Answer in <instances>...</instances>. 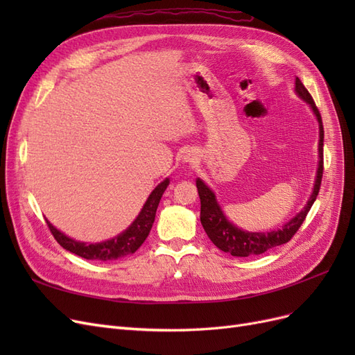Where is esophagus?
<instances>
[{
  "label": "esophagus",
  "instance_id": "34e87169",
  "mask_svg": "<svg viewBox=\"0 0 355 355\" xmlns=\"http://www.w3.org/2000/svg\"><path fill=\"white\" fill-rule=\"evenodd\" d=\"M187 161H191V158H187Z\"/></svg>",
  "mask_w": 355,
  "mask_h": 355
}]
</instances>
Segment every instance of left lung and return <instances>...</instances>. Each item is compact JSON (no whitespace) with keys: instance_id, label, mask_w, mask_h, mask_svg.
I'll use <instances>...</instances> for the list:
<instances>
[{"instance_id":"left-lung-1","label":"left lung","mask_w":355,"mask_h":355,"mask_svg":"<svg viewBox=\"0 0 355 355\" xmlns=\"http://www.w3.org/2000/svg\"><path fill=\"white\" fill-rule=\"evenodd\" d=\"M296 93L306 101L311 108H313L318 124H320V144H318V170H317V179H315V185L314 191L311 194V198L308 200L306 206L304 210L297 213L296 216L287 222L282 230L271 231V232H249V231H241L240 228L234 227V225L225 218L223 211L220 210L219 204L216 201V197H214L213 192L204 185V182L201 179H197V189H198V196L201 201V213H200V220L204 231L209 235V239L211 243L220 249L222 252H227L232 256H239V257H245V256H253V254H261L268 250L274 249L277 245L286 244L287 241L292 240L293 235L297 232L300 228V225L304 223L308 211L313 207V204L320 192L321 187V178H323V170H324V161H323V139H324V130H323V121H321V115L320 111L315 106V102L313 99V96L309 94V92L305 89V85L302 84L299 78H296Z\"/></svg>"}]
</instances>
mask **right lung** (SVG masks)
Masks as SVG:
<instances>
[{"label":"right lung","instance_id":"add662e5","mask_svg":"<svg viewBox=\"0 0 355 355\" xmlns=\"http://www.w3.org/2000/svg\"><path fill=\"white\" fill-rule=\"evenodd\" d=\"M167 185H168V179L161 182V184L151 192V196L148 197L145 206L142 211L139 213L136 220L123 234L116 235V237H114L112 240L96 243V244H85V243L75 241L67 237L65 234H62L60 231H58L55 227H53L49 220H47V227L53 234V237H55V240L63 247V249H67L77 256H81L84 259H90V261L118 259V257L135 253L146 240L148 234L151 231L153 223L155 220L158 202L161 197H163Z\"/></svg>","mask_w":355,"mask_h":355}]
</instances>
